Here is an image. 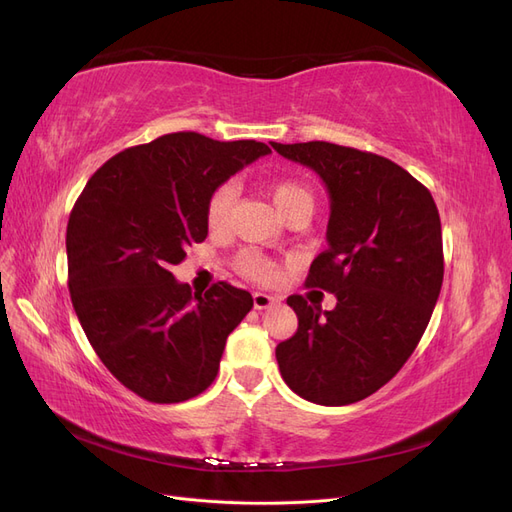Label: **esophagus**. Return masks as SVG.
<instances>
[{"instance_id": "1", "label": "esophagus", "mask_w": 512, "mask_h": 512, "mask_svg": "<svg viewBox=\"0 0 512 512\" xmlns=\"http://www.w3.org/2000/svg\"><path fill=\"white\" fill-rule=\"evenodd\" d=\"M277 303H280V299L271 297V294H267V292H254V307L256 309H269Z\"/></svg>"}]
</instances>
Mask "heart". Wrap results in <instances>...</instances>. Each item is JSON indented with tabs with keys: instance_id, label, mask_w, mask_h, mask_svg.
Segmentation results:
<instances>
[{
	"instance_id": "1",
	"label": "heart",
	"mask_w": 512,
	"mask_h": 512,
	"mask_svg": "<svg viewBox=\"0 0 512 512\" xmlns=\"http://www.w3.org/2000/svg\"><path fill=\"white\" fill-rule=\"evenodd\" d=\"M269 194L273 198V205L280 211L282 218H288L294 211H309L312 213L314 207V198L309 194L305 185L292 179H277L269 183ZM237 190L232 183L220 185L218 190L213 192L209 198V207H207V222L211 228H222L228 222V215L232 209V203H235ZM237 269L250 277V280L256 282H275L277 280V267L273 265V260H269L265 254H260L256 250H245L237 258Z\"/></svg>"
}]
</instances>
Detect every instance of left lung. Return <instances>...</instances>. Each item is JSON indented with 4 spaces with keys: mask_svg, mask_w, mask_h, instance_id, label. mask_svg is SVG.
I'll return each mask as SVG.
<instances>
[{
    "mask_svg": "<svg viewBox=\"0 0 512 512\" xmlns=\"http://www.w3.org/2000/svg\"><path fill=\"white\" fill-rule=\"evenodd\" d=\"M271 147L312 168L329 192V247L305 286L337 299L322 312L288 297L299 329L275 359L299 397L348 406L389 382L427 329L444 277L438 207L423 183L376 153L324 141Z\"/></svg>",
    "mask_w": 512,
    "mask_h": 512,
    "instance_id": "obj_1",
    "label": "left lung"
}]
</instances>
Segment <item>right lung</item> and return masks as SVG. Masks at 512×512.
Listing matches in <instances>:
<instances>
[{
  "label": "right lung",
  "instance_id": "1",
  "mask_svg": "<svg viewBox=\"0 0 512 512\" xmlns=\"http://www.w3.org/2000/svg\"><path fill=\"white\" fill-rule=\"evenodd\" d=\"M269 153L256 141L164 134L117 153L76 200L66 232L74 312L106 369L138 397L179 404L218 376L252 294L218 282L192 297L170 269L207 239L213 192Z\"/></svg>",
  "mask_w": 512,
  "mask_h": 512
}]
</instances>
